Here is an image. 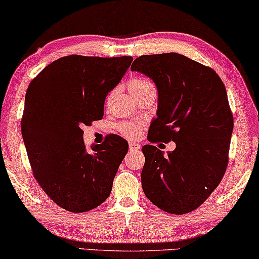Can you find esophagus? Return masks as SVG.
Wrapping results in <instances>:
<instances>
[{"mask_svg":"<svg viewBox=\"0 0 259 259\" xmlns=\"http://www.w3.org/2000/svg\"><path fill=\"white\" fill-rule=\"evenodd\" d=\"M128 146H130V150H131V152H137V150L140 149V147H141V146L139 145V143H137V142H130Z\"/></svg>","mask_w":259,"mask_h":259,"instance_id":"1","label":"esophagus"}]
</instances>
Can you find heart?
Returning a JSON list of instances; mask_svg holds the SVG:
<instances>
[{
    "instance_id": "heart-1",
    "label": "heart",
    "mask_w": 259,
    "mask_h": 259,
    "mask_svg": "<svg viewBox=\"0 0 259 259\" xmlns=\"http://www.w3.org/2000/svg\"><path fill=\"white\" fill-rule=\"evenodd\" d=\"M127 88H128L130 93L132 94L137 99L145 96L146 94L149 93V91L155 90V87L153 83L150 82L149 79L142 78V77H135L133 79H131L128 84H127ZM111 96H112V94L109 95L107 99H109ZM139 128H140V126H139L137 122H133V121H120L119 124H117L118 132L124 135V137L130 138V139H134L138 137Z\"/></svg>"
}]
</instances>
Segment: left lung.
Masks as SVG:
<instances>
[{"instance_id":"8db88e82","label":"left lung","mask_w":259,"mask_h":259,"mask_svg":"<svg viewBox=\"0 0 259 259\" xmlns=\"http://www.w3.org/2000/svg\"><path fill=\"white\" fill-rule=\"evenodd\" d=\"M131 70L157 87V118L148 141L176 143L165 156L157 147H143V192L164 212H192L220 184L228 165L234 118L224 82L210 67L178 53L141 55Z\"/></svg>"}]
</instances>
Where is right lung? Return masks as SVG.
Listing matches in <instances>:
<instances>
[{
	"label": "right lung",
	"mask_w": 259,
	"mask_h": 259,
	"mask_svg": "<svg viewBox=\"0 0 259 259\" xmlns=\"http://www.w3.org/2000/svg\"><path fill=\"white\" fill-rule=\"evenodd\" d=\"M132 57L68 55L46 66L25 95L23 140L38 184L61 208L88 212L110 196L128 150L120 137L85 149L83 126L103 118L104 102Z\"/></svg>",
	"instance_id": "add662e5"
}]
</instances>
